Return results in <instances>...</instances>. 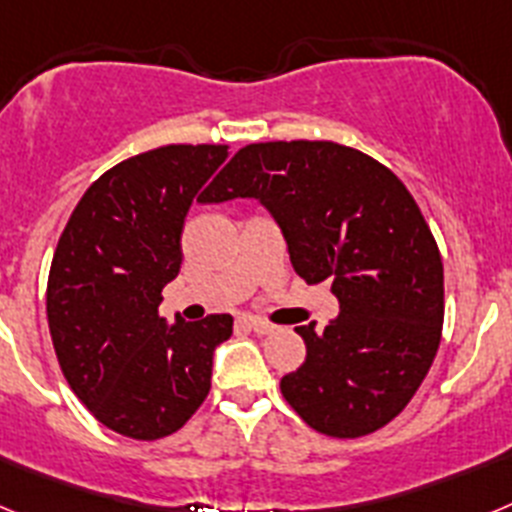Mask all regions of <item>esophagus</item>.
Instances as JSON below:
<instances>
[{
    "label": "esophagus",
    "instance_id": "1",
    "mask_svg": "<svg viewBox=\"0 0 512 512\" xmlns=\"http://www.w3.org/2000/svg\"><path fill=\"white\" fill-rule=\"evenodd\" d=\"M238 323L246 325L248 330H253V333H259V336H269L271 330H274V325L266 323V320L261 318H251V315H243V318H238Z\"/></svg>",
    "mask_w": 512,
    "mask_h": 512
}]
</instances>
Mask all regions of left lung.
<instances>
[{
    "instance_id": "8db88e82",
    "label": "left lung",
    "mask_w": 512,
    "mask_h": 512,
    "mask_svg": "<svg viewBox=\"0 0 512 512\" xmlns=\"http://www.w3.org/2000/svg\"><path fill=\"white\" fill-rule=\"evenodd\" d=\"M259 200L307 284L330 279L338 318L295 328L305 364L284 400L333 438L374 433L405 410L436 359L443 264L413 194L387 166L330 140L251 143L202 202Z\"/></svg>"
}]
</instances>
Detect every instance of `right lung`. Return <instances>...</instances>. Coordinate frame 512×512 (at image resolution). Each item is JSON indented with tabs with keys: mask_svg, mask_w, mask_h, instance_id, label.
<instances>
[{
	"mask_svg": "<svg viewBox=\"0 0 512 512\" xmlns=\"http://www.w3.org/2000/svg\"><path fill=\"white\" fill-rule=\"evenodd\" d=\"M228 146H164L104 171L84 192L48 274V328L61 372L120 436H171L205 402L230 315L174 323L161 292L182 269L184 217Z\"/></svg>",
	"mask_w": 512,
	"mask_h": 512,
	"instance_id": "obj_1",
	"label": "right lung"
}]
</instances>
